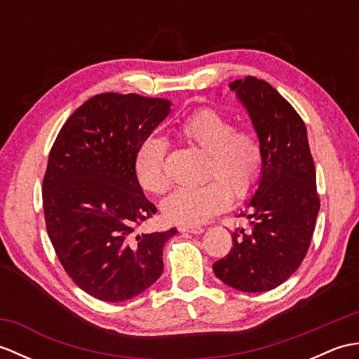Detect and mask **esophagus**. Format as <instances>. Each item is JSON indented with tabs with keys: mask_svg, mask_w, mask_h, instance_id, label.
<instances>
[{
	"mask_svg": "<svg viewBox=\"0 0 359 359\" xmlns=\"http://www.w3.org/2000/svg\"><path fill=\"white\" fill-rule=\"evenodd\" d=\"M179 231L182 233H193V234H201L203 228L201 225H180Z\"/></svg>",
	"mask_w": 359,
	"mask_h": 359,
	"instance_id": "obj_1",
	"label": "esophagus"
}]
</instances>
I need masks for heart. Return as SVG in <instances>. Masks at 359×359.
Instances as JSON below:
<instances>
[{"label":"heart","mask_w":359,"mask_h":359,"mask_svg":"<svg viewBox=\"0 0 359 359\" xmlns=\"http://www.w3.org/2000/svg\"><path fill=\"white\" fill-rule=\"evenodd\" d=\"M177 135L191 147L208 154L201 187L179 188L166 197L162 211L174 224H201L224 211L231 202L242 201L255 191L264 168V151L256 131L236 128L234 120L216 109H202L188 117ZM166 144L160 139L142 143L135 156V174L140 185L152 194L170 188L165 171Z\"/></svg>","instance_id":"1"}]
</instances>
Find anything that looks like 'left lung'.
<instances>
[{"instance_id": "8db88e82", "label": "left lung", "mask_w": 359, "mask_h": 359, "mask_svg": "<svg viewBox=\"0 0 359 359\" xmlns=\"http://www.w3.org/2000/svg\"><path fill=\"white\" fill-rule=\"evenodd\" d=\"M230 89L248 111L264 168L256 193L239 215L250 228H236L230 253L212 270L226 285L261 293L285 282L307 255L319 211L316 171L306 125L276 89L256 77L236 80Z\"/></svg>"}]
</instances>
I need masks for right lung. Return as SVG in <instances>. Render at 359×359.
<instances>
[{
  "mask_svg": "<svg viewBox=\"0 0 359 359\" xmlns=\"http://www.w3.org/2000/svg\"><path fill=\"white\" fill-rule=\"evenodd\" d=\"M171 111L165 98L98 94L60 129L43 179L53 250L83 292L106 302L143 293L163 271L175 228L139 233L156 215L135 174L142 143Z\"/></svg>",
  "mask_w": 359,
  "mask_h": 359,
  "instance_id": "add662e5",
  "label": "right lung"
}]
</instances>
